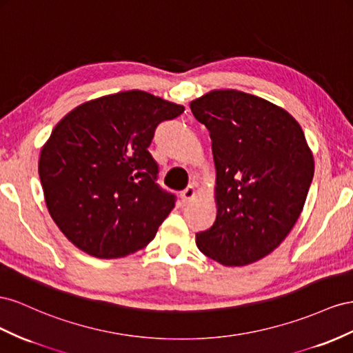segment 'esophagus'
Instances as JSON below:
<instances>
[{
  "label": "esophagus",
  "instance_id": "esophagus-1",
  "mask_svg": "<svg viewBox=\"0 0 353 353\" xmlns=\"http://www.w3.org/2000/svg\"><path fill=\"white\" fill-rule=\"evenodd\" d=\"M195 195H196V189H195V186H192V185H189L185 190H182V192H180V198H182L183 204L189 203L190 199H194Z\"/></svg>",
  "mask_w": 353,
  "mask_h": 353
}]
</instances>
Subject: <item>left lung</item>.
<instances>
[{
	"label": "left lung",
	"mask_w": 353,
	"mask_h": 353,
	"mask_svg": "<svg viewBox=\"0 0 353 353\" xmlns=\"http://www.w3.org/2000/svg\"><path fill=\"white\" fill-rule=\"evenodd\" d=\"M210 132L216 167V221L196 234L201 253L223 266L270 254L290 234L314 179V155L285 109L238 90L190 102Z\"/></svg>",
	"instance_id": "left-lung-1"
}]
</instances>
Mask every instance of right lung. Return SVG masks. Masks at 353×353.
<instances>
[{
  "mask_svg": "<svg viewBox=\"0 0 353 353\" xmlns=\"http://www.w3.org/2000/svg\"><path fill=\"white\" fill-rule=\"evenodd\" d=\"M185 106L140 90L77 106L59 121L39 154L48 213L62 234L99 259L125 257L157 235L174 195L157 185L149 154L155 128Z\"/></svg>",
  "mask_w": 353,
  "mask_h": 353,
  "instance_id": "obj_1",
  "label": "right lung"
}]
</instances>
